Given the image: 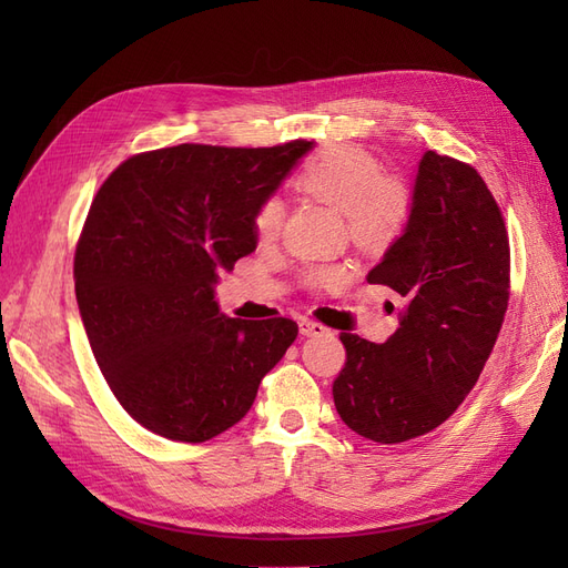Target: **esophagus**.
Instances as JSON below:
<instances>
[{
    "label": "esophagus",
    "instance_id": "obj_1",
    "mask_svg": "<svg viewBox=\"0 0 568 568\" xmlns=\"http://www.w3.org/2000/svg\"><path fill=\"white\" fill-rule=\"evenodd\" d=\"M298 329L303 336H322L326 334V326L320 324V322H313V320H301L298 322Z\"/></svg>",
    "mask_w": 568,
    "mask_h": 568
}]
</instances>
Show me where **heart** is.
Listing matches in <instances>:
<instances>
[{
  "label": "heart",
  "instance_id": "heart-1",
  "mask_svg": "<svg viewBox=\"0 0 568 568\" xmlns=\"http://www.w3.org/2000/svg\"><path fill=\"white\" fill-rule=\"evenodd\" d=\"M296 192L326 203L343 213L348 239L363 251L388 248L400 236L409 220L412 201L407 189L384 178V168L369 151L353 144L324 146L294 175ZM282 227V205L265 201L253 215V230L261 242H272ZM338 280V270L315 267L305 272L307 286H322Z\"/></svg>",
  "mask_w": 568,
  "mask_h": 568
}]
</instances>
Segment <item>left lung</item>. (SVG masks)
<instances>
[{"mask_svg": "<svg viewBox=\"0 0 568 568\" xmlns=\"http://www.w3.org/2000/svg\"><path fill=\"white\" fill-rule=\"evenodd\" d=\"M407 301L376 346L341 332L346 363L332 393L355 434L393 445L434 432L476 386L509 303L500 205L469 163L426 151L403 236L367 274Z\"/></svg>", "mask_w": 568, "mask_h": 568, "instance_id": "8db88e82", "label": "left lung"}]
</instances>
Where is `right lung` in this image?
<instances>
[{"mask_svg":"<svg viewBox=\"0 0 568 568\" xmlns=\"http://www.w3.org/2000/svg\"><path fill=\"white\" fill-rule=\"evenodd\" d=\"M313 142L180 144L120 163L75 246V298L97 365L149 432L203 443L251 409L298 336L288 317H225L213 284L253 253V215Z\"/></svg>","mask_w":568,"mask_h":568,"instance_id":"1","label":"right lung"}]
</instances>
